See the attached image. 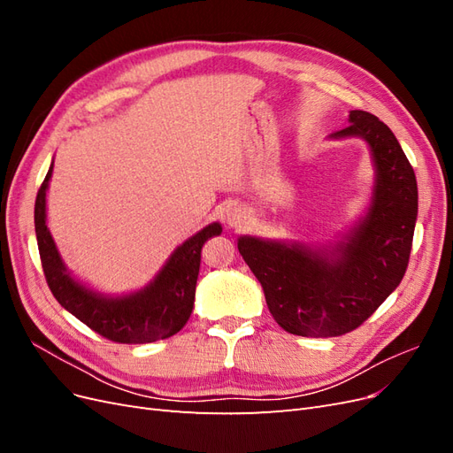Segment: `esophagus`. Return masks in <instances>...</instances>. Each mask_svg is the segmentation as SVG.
<instances>
[{
    "mask_svg": "<svg viewBox=\"0 0 453 453\" xmlns=\"http://www.w3.org/2000/svg\"><path fill=\"white\" fill-rule=\"evenodd\" d=\"M225 219H226V225L230 228H242L245 223H248L250 213L242 205H230V208L225 211Z\"/></svg>",
    "mask_w": 453,
    "mask_h": 453,
    "instance_id": "esophagus-1",
    "label": "esophagus"
}]
</instances>
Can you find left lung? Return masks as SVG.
Returning <instances> with one entry per match:
<instances>
[{"label": "left lung", "instance_id": "1", "mask_svg": "<svg viewBox=\"0 0 453 453\" xmlns=\"http://www.w3.org/2000/svg\"><path fill=\"white\" fill-rule=\"evenodd\" d=\"M348 122L331 140L361 138L374 166L372 196L353 226L323 245L238 238L272 318L296 336L328 338L357 328L399 287L412 250L418 183L401 143L366 111H349Z\"/></svg>", "mask_w": 453, "mask_h": 453}]
</instances>
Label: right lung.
<instances>
[{"label": "right lung", "mask_w": 453, "mask_h": 453, "mask_svg": "<svg viewBox=\"0 0 453 453\" xmlns=\"http://www.w3.org/2000/svg\"><path fill=\"white\" fill-rule=\"evenodd\" d=\"M52 166L54 160L35 198V236L54 298L92 331L119 344H149L180 333L193 313L202 245L221 234L223 226L211 223L177 245L157 276L142 289L117 296L104 295L75 280L47 228V190Z\"/></svg>", "instance_id": "1"}]
</instances>
